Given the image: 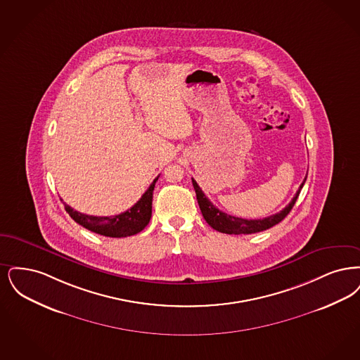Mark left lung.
Here are the masks:
<instances>
[{
	"label": "left lung",
	"mask_w": 360,
	"mask_h": 360,
	"mask_svg": "<svg viewBox=\"0 0 360 360\" xmlns=\"http://www.w3.org/2000/svg\"><path fill=\"white\" fill-rule=\"evenodd\" d=\"M307 177L304 179V181L301 183V186L298 188L295 198L292 199V202L288 204L282 211L278 214H274L271 217H267L264 219H243V218H236L233 215H229L226 212H221L218 210L214 204L208 200V198L204 195L202 188L199 187V184L192 179V184L196 192V199L200 207V211L203 214V218L205 221L217 231L223 233V234H254V233H259L267 230L276 224H278L281 220L285 219V217L290 212V210L293 208V205L297 200L298 195L301 188L304 187Z\"/></svg>",
	"instance_id": "left-lung-1"
}]
</instances>
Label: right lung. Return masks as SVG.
Instances as JSON below:
<instances>
[{
  "label": "right lung",
  "instance_id": "right-lung-1",
  "mask_svg": "<svg viewBox=\"0 0 360 360\" xmlns=\"http://www.w3.org/2000/svg\"><path fill=\"white\" fill-rule=\"evenodd\" d=\"M157 180H158V176L153 180L150 187L146 189V192L141 196L140 200L130 210H127L120 215L93 217V215L78 212L67 204H64V208L68 212V215L77 223L96 234L105 235L110 238H122V236L139 234L148 226L149 220L152 218V199H153V189L156 186Z\"/></svg>",
  "mask_w": 360,
  "mask_h": 360
}]
</instances>
